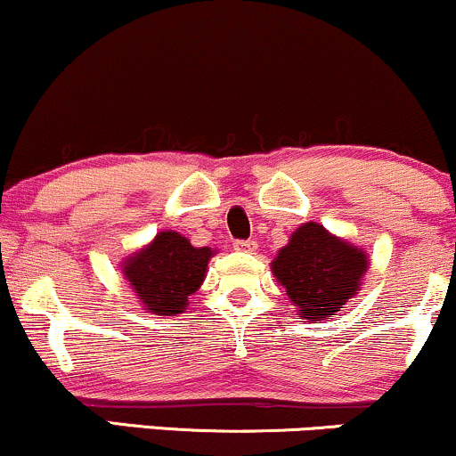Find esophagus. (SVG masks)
<instances>
[{
	"mask_svg": "<svg viewBox=\"0 0 456 456\" xmlns=\"http://www.w3.org/2000/svg\"><path fill=\"white\" fill-rule=\"evenodd\" d=\"M234 249L237 252H245V254H252L258 249V243L254 241V239H248V241H234Z\"/></svg>",
	"mask_w": 456,
	"mask_h": 456,
	"instance_id": "esophagus-1",
	"label": "esophagus"
}]
</instances>
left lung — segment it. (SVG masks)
I'll return each mask as SVG.
<instances>
[{"instance_id": "8db88e82", "label": "left lung", "mask_w": 456, "mask_h": 456, "mask_svg": "<svg viewBox=\"0 0 456 456\" xmlns=\"http://www.w3.org/2000/svg\"><path fill=\"white\" fill-rule=\"evenodd\" d=\"M370 260L360 245L305 222L271 260V273L286 289L297 314L308 323L336 314L362 289Z\"/></svg>"}]
</instances>
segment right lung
Masks as SVG:
<instances>
[{
	"mask_svg": "<svg viewBox=\"0 0 456 456\" xmlns=\"http://www.w3.org/2000/svg\"><path fill=\"white\" fill-rule=\"evenodd\" d=\"M215 254L217 249L193 248L183 234L161 230L151 243L126 256L120 267L144 310L176 316L185 312L189 297L202 286Z\"/></svg>",
	"mask_w": 456,
	"mask_h": 456,
	"instance_id": "1",
	"label": "right lung"
}]
</instances>
